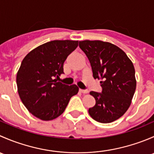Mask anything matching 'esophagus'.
Here are the masks:
<instances>
[{
	"label": "esophagus",
	"mask_w": 154,
	"mask_h": 154,
	"mask_svg": "<svg viewBox=\"0 0 154 154\" xmlns=\"http://www.w3.org/2000/svg\"><path fill=\"white\" fill-rule=\"evenodd\" d=\"M80 92L83 93V94H86V93L88 92V90H86V89H80Z\"/></svg>",
	"instance_id": "esophagus-1"
}]
</instances>
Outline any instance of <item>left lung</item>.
I'll return each mask as SVG.
<instances>
[{
    "mask_svg": "<svg viewBox=\"0 0 154 154\" xmlns=\"http://www.w3.org/2000/svg\"><path fill=\"white\" fill-rule=\"evenodd\" d=\"M91 64L93 77L101 80V93L90 91L95 105L88 109L90 116L100 123H111L122 117L130 106L136 91L135 68L127 54L106 42H79Z\"/></svg>",
    "mask_w": 154,
    "mask_h": 154,
    "instance_id": "1",
    "label": "left lung"
}]
</instances>
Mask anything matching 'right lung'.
<instances>
[{
  "instance_id": "right-lung-1",
  "label": "right lung",
  "mask_w": 154,
  "mask_h": 154,
  "mask_svg": "<svg viewBox=\"0 0 154 154\" xmlns=\"http://www.w3.org/2000/svg\"><path fill=\"white\" fill-rule=\"evenodd\" d=\"M77 46L78 41L48 42L31 51L21 62L16 77L18 94L38 119L50 121L59 117L78 92L76 85L69 86L54 79L64 73V62Z\"/></svg>"
}]
</instances>
